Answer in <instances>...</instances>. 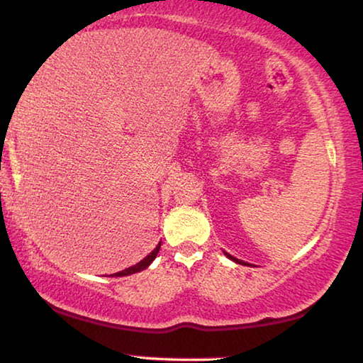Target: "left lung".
<instances>
[{"instance_id": "1", "label": "left lung", "mask_w": 363, "mask_h": 363, "mask_svg": "<svg viewBox=\"0 0 363 363\" xmlns=\"http://www.w3.org/2000/svg\"><path fill=\"white\" fill-rule=\"evenodd\" d=\"M226 254V256H228L230 259H231V261H235L236 264H242V266H245V264L246 262H242V261H240V259H236V257H233V256H231V254H228V252H225Z\"/></svg>"}]
</instances>
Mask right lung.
I'll use <instances>...</instances> for the list:
<instances>
[{
  "instance_id": "add662e5",
  "label": "right lung",
  "mask_w": 363,
  "mask_h": 363,
  "mask_svg": "<svg viewBox=\"0 0 363 363\" xmlns=\"http://www.w3.org/2000/svg\"><path fill=\"white\" fill-rule=\"evenodd\" d=\"M160 247H161V242L158 246L155 247L153 251H151L147 257L143 259V261H140V262H137L135 264V266H132V267H128V269H123V270H121V272H117V274H112L111 277H123V275H132V274H135V272H140V270H145L147 269L151 262L155 261V257L158 256V252H160Z\"/></svg>"
}]
</instances>
